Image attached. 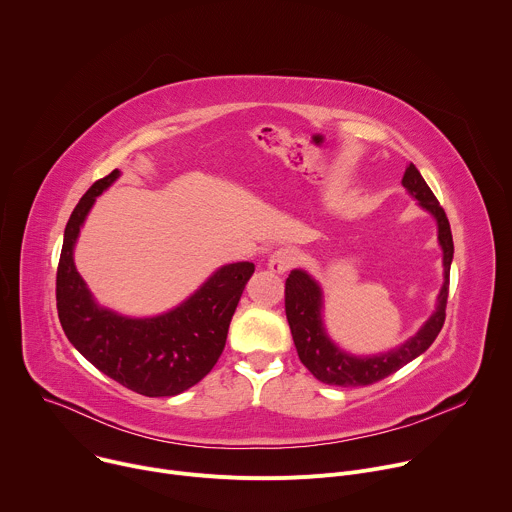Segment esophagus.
I'll return each mask as SVG.
<instances>
[{"label": "esophagus", "mask_w": 512, "mask_h": 512, "mask_svg": "<svg viewBox=\"0 0 512 512\" xmlns=\"http://www.w3.org/2000/svg\"><path fill=\"white\" fill-rule=\"evenodd\" d=\"M298 263V253L294 251V249H289V247H281V249H277L271 257H269V269L273 271V273H285V271H289L291 267H294Z\"/></svg>", "instance_id": "esophagus-1"}]
</instances>
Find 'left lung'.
I'll return each instance as SVG.
<instances>
[{"label":"left lung","mask_w":512,"mask_h":512,"mask_svg":"<svg viewBox=\"0 0 512 512\" xmlns=\"http://www.w3.org/2000/svg\"><path fill=\"white\" fill-rule=\"evenodd\" d=\"M401 182L407 192L417 198L419 206L433 214L437 223V241H440L444 251V285L440 289V296H437L435 312L421 326V330L401 346L375 356H354L340 350L326 334L322 322V289L316 279L302 269L291 271L285 279V316L289 330L294 336V344L304 367L326 385L364 387L397 373L433 344L446 322L450 265L454 259V241L448 216L413 164L405 168Z\"/></svg>","instance_id":"1"}]
</instances>
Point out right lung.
Masks as SVG:
<instances>
[{
    "label": "right lung",
    "mask_w": 512,
    "mask_h": 512,
    "mask_svg": "<svg viewBox=\"0 0 512 512\" xmlns=\"http://www.w3.org/2000/svg\"><path fill=\"white\" fill-rule=\"evenodd\" d=\"M119 170L97 180L72 210L56 271V308L62 330L91 364L145 397H172L202 381L223 354L231 318L251 279L249 261L216 269L174 310L127 318L101 308L72 259L85 218Z\"/></svg>",
    "instance_id": "1"
}]
</instances>
